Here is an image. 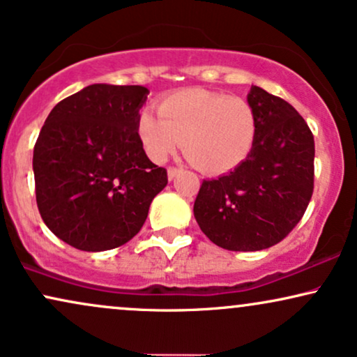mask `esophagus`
Returning <instances> with one entry per match:
<instances>
[{"label": "esophagus", "mask_w": 357, "mask_h": 357, "mask_svg": "<svg viewBox=\"0 0 357 357\" xmlns=\"http://www.w3.org/2000/svg\"><path fill=\"white\" fill-rule=\"evenodd\" d=\"M178 174H180L178 167H169V170H167V177H169V180H174Z\"/></svg>", "instance_id": "34e87169"}]
</instances>
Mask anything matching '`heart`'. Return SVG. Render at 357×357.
Segmentation results:
<instances>
[{"mask_svg": "<svg viewBox=\"0 0 357 357\" xmlns=\"http://www.w3.org/2000/svg\"><path fill=\"white\" fill-rule=\"evenodd\" d=\"M147 157L165 162L182 144L187 160L204 174H227L243 164L258 135V117L246 100L205 89L165 96L158 116L145 107L135 124Z\"/></svg>", "mask_w": 357, "mask_h": 357, "instance_id": "1", "label": "heart"}]
</instances>
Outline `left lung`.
Segmentation results:
<instances>
[{"label": "left lung", "instance_id": "obj_1", "mask_svg": "<svg viewBox=\"0 0 357 357\" xmlns=\"http://www.w3.org/2000/svg\"><path fill=\"white\" fill-rule=\"evenodd\" d=\"M246 100L258 117L252 153L230 174L204 180L193 205L200 230L230 252L280 243L305 215L314 187V139L305 119L258 86Z\"/></svg>", "mask_w": 357, "mask_h": 357}]
</instances>
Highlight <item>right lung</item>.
Here are the masks:
<instances>
[{
    "mask_svg": "<svg viewBox=\"0 0 357 357\" xmlns=\"http://www.w3.org/2000/svg\"><path fill=\"white\" fill-rule=\"evenodd\" d=\"M144 86L92 84L54 105L34 145L46 227L82 252L127 243L142 228L167 170L149 160L135 124Z\"/></svg>",
    "mask_w": 357,
    "mask_h": 357,
    "instance_id": "1",
    "label": "right lung"
}]
</instances>
